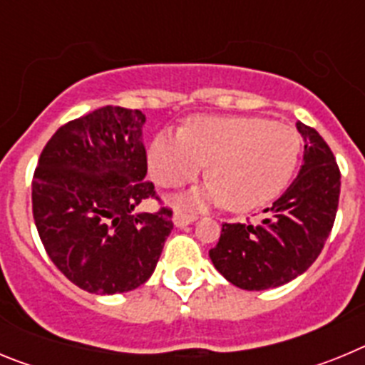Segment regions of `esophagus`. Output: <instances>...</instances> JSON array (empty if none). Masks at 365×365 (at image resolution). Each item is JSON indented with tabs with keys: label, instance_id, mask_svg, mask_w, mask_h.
Listing matches in <instances>:
<instances>
[{
	"label": "esophagus",
	"instance_id": "34e87169",
	"mask_svg": "<svg viewBox=\"0 0 365 365\" xmlns=\"http://www.w3.org/2000/svg\"><path fill=\"white\" fill-rule=\"evenodd\" d=\"M195 219H197V215L190 214V212H185V210H177L175 215H173V222H175V227L179 228L188 227V225H192Z\"/></svg>",
	"mask_w": 365,
	"mask_h": 365
}]
</instances>
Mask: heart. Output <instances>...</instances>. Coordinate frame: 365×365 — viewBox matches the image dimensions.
<instances>
[{"label":"heart","mask_w":365,"mask_h":365,"mask_svg":"<svg viewBox=\"0 0 365 365\" xmlns=\"http://www.w3.org/2000/svg\"><path fill=\"white\" fill-rule=\"evenodd\" d=\"M302 151L296 128L261 117H199L185 133L163 131L150 150L157 185L177 188L210 164V177L190 202H227L232 210H252L283 192Z\"/></svg>","instance_id":"heart-1"}]
</instances>
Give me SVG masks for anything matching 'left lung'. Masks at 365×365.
Masks as SVG:
<instances>
[{"label":"left lung","mask_w":365,"mask_h":365,"mask_svg":"<svg viewBox=\"0 0 365 365\" xmlns=\"http://www.w3.org/2000/svg\"><path fill=\"white\" fill-rule=\"evenodd\" d=\"M305 151L298 177L261 222H225L210 250L215 269L245 291L298 278L320 256L340 199V168L322 135L298 122Z\"/></svg>","instance_id":"8db88e82"}]
</instances>
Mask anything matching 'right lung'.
<instances>
[{
	"label": "right lung",
	"instance_id": "obj_1",
	"mask_svg": "<svg viewBox=\"0 0 365 365\" xmlns=\"http://www.w3.org/2000/svg\"><path fill=\"white\" fill-rule=\"evenodd\" d=\"M143 111L106 106L63 124L32 177V215L51 261L91 294L133 291L153 274L173 212H137L157 199Z\"/></svg>",
	"mask_w": 365,
	"mask_h": 365
}]
</instances>
